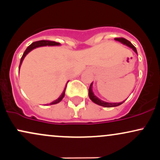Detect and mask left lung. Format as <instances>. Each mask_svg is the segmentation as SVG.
Listing matches in <instances>:
<instances>
[{"label": "left lung", "mask_w": 160, "mask_h": 160, "mask_svg": "<svg viewBox=\"0 0 160 160\" xmlns=\"http://www.w3.org/2000/svg\"><path fill=\"white\" fill-rule=\"evenodd\" d=\"M115 40H117V41L120 42V43H122V44L127 46V47H130V48H132L133 49L134 52H135L138 55L136 48H135V47L132 45V43L130 41H128V40L125 39V38H115ZM92 89V82L91 83V85H90V86H89V98H90L91 100L93 102H94V103L98 104V105H100V106H102V107H104V108L117 107V106H119V105H120V104H122L125 102V101H123V102H119V103H118V102H117V103H113V102H104V101L101 100V99L98 98V97L95 96L94 93H93Z\"/></svg>", "instance_id": "8db88e82"}]
</instances>
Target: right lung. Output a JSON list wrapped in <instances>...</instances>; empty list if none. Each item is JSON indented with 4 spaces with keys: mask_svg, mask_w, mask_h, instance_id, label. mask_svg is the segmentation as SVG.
<instances>
[{
    "mask_svg": "<svg viewBox=\"0 0 160 160\" xmlns=\"http://www.w3.org/2000/svg\"><path fill=\"white\" fill-rule=\"evenodd\" d=\"M45 46H60V43H56V42H55V41H50V40H39V41H36V42H34V43H32V44L29 45L28 47H27V49H25V51L24 52L22 56V58H21V60H20L19 69H20V67H21V65H22V61L24 60V58H25V57L26 56V55L28 54V53L30 52L31 51L33 50L34 49L38 48V47H45ZM68 82H67V84H68ZM67 84L65 85V89H64L63 92L62 93V95H60V96L58 97L56 100L53 101L52 102H51V103L49 104L50 105L51 104H58V102H60L62 100V98H63L64 96H65V89H66V86H67ZM47 105H48V104H47Z\"/></svg>",
    "mask_w": 160,
    "mask_h": 160,
    "instance_id": "add662e5",
    "label": "right lung"
}]
</instances>
